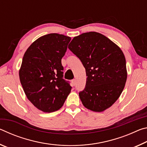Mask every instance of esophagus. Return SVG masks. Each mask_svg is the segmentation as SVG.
Here are the masks:
<instances>
[{
	"instance_id": "1",
	"label": "esophagus",
	"mask_w": 147,
	"mask_h": 147,
	"mask_svg": "<svg viewBox=\"0 0 147 147\" xmlns=\"http://www.w3.org/2000/svg\"><path fill=\"white\" fill-rule=\"evenodd\" d=\"M72 83H73V86H75L76 85V81L75 79H73V80H72Z\"/></svg>"
}]
</instances>
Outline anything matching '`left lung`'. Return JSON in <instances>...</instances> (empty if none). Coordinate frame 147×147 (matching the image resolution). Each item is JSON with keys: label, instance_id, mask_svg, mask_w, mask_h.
Wrapping results in <instances>:
<instances>
[{"label": "left lung", "instance_id": "1", "mask_svg": "<svg viewBox=\"0 0 147 147\" xmlns=\"http://www.w3.org/2000/svg\"><path fill=\"white\" fill-rule=\"evenodd\" d=\"M68 48L86 69V87L79 93L84 106L95 112L109 108L119 98L127 79L120 47L104 35L89 32L74 37Z\"/></svg>", "mask_w": 147, "mask_h": 147}]
</instances>
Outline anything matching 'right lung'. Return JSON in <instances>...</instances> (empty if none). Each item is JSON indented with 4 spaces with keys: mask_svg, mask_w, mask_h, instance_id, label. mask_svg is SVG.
Masks as SVG:
<instances>
[{
    "mask_svg": "<svg viewBox=\"0 0 147 147\" xmlns=\"http://www.w3.org/2000/svg\"><path fill=\"white\" fill-rule=\"evenodd\" d=\"M71 38L49 34L37 39L24 54L19 69L20 82L31 103L45 113L60 109L72 87L62 78L61 58Z\"/></svg>",
    "mask_w": 147,
    "mask_h": 147,
    "instance_id": "add662e5",
    "label": "right lung"
}]
</instances>
